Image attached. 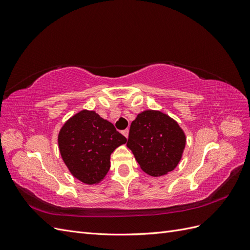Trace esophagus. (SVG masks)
Here are the masks:
<instances>
[{
	"instance_id": "esophagus-1",
	"label": "esophagus",
	"mask_w": 250,
	"mask_h": 250,
	"mask_svg": "<svg viewBox=\"0 0 250 250\" xmlns=\"http://www.w3.org/2000/svg\"><path fill=\"white\" fill-rule=\"evenodd\" d=\"M122 133L125 135L126 138H128V134H129V130H128V129H125V130H123V132H122Z\"/></svg>"
}]
</instances>
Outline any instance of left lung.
I'll return each instance as SVG.
<instances>
[{
  "label": "left lung",
  "mask_w": 250,
  "mask_h": 250,
  "mask_svg": "<svg viewBox=\"0 0 250 250\" xmlns=\"http://www.w3.org/2000/svg\"><path fill=\"white\" fill-rule=\"evenodd\" d=\"M185 146L184 131L161 111H143L131 123L127 147L142 170L151 176H161L175 169Z\"/></svg>",
  "instance_id": "1"
}]
</instances>
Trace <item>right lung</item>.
Segmentation results:
<instances>
[{
	"label": "right lung",
	"instance_id": "add662e5",
	"mask_svg": "<svg viewBox=\"0 0 250 250\" xmlns=\"http://www.w3.org/2000/svg\"><path fill=\"white\" fill-rule=\"evenodd\" d=\"M127 139L95 111L82 110L58 135L60 154L73 175L87 185L99 183L110 168V154Z\"/></svg>",
	"mask_w": 250,
	"mask_h": 250
}]
</instances>
